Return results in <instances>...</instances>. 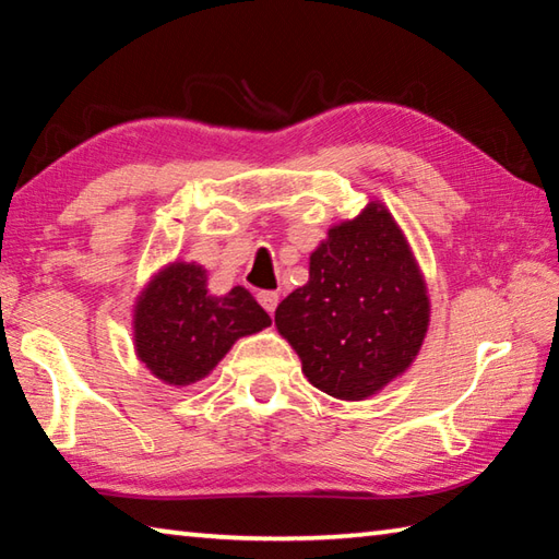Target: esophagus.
<instances>
[{
  "mask_svg": "<svg viewBox=\"0 0 559 559\" xmlns=\"http://www.w3.org/2000/svg\"><path fill=\"white\" fill-rule=\"evenodd\" d=\"M259 302L269 310V313H273V310H276V306H278V293L276 290H261Z\"/></svg>",
  "mask_w": 559,
  "mask_h": 559,
  "instance_id": "1",
  "label": "esophagus"
}]
</instances>
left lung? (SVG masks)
Wrapping results in <instances>:
<instances>
[{
	"label": "left lung",
	"instance_id": "left-lung-1",
	"mask_svg": "<svg viewBox=\"0 0 559 559\" xmlns=\"http://www.w3.org/2000/svg\"><path fill=\"white\" fill-rule=\"evenodd\" d=\"M427 283L400 224L370 202L328 229L310 278L276 308V328L302 374L335 400L359 402L396 380L429 328Z\"/></svg>",
	"mask_w": 559,
	"mask_h": 559
}]
</instances>
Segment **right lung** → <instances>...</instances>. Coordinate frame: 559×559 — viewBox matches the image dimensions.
Masks as SVG:
<instances>
[{"label": "right lung", "mask_w": 559, "mask_h": 559, "mask_svg": "<svg viewBox=\"0 0 559 559\" xmlns=\"http://www.w3.org/2000/svg\"><path fill=\"white\" fill-rule=\"evenodd\" d=\"M269 325V313L243 286L210 296L206 271L187 261L159 269L132 316L138 359L157 380L175 386L202 380L236 340Z\"/></svg>", "instance_id": "obj_1"}]
</instances>
